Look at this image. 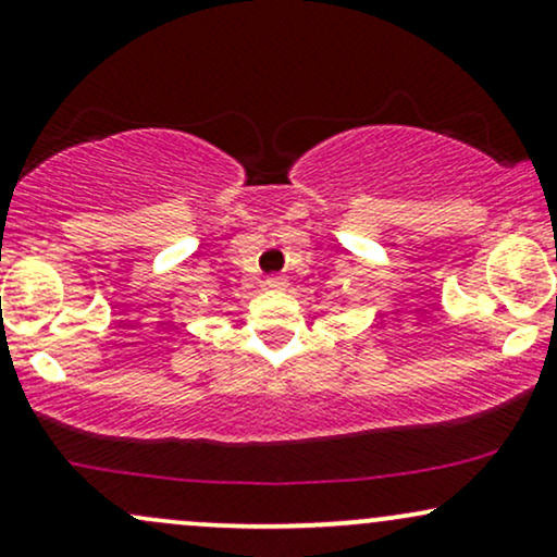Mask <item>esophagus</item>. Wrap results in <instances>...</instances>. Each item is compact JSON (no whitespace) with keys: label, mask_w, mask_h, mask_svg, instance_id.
Returning a JSON list of instances; mask_svg holds the SVG:
<instances>
[{"label":"esophagus","mask_w":557,"mask_h":557,"mask_svg":"<svg viewBox=\"0 0 557 557\" xmlns=\"http://www.w3.org/2000/svg\"><path fill=\"white\" fill-rule=\"evenodd\" d=\"M264 285L270 287V290H283L287 283H285V277H277V274H272V277H267Z\"/></svg>","instance_id":"obj_1"}]
</instances>
